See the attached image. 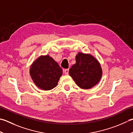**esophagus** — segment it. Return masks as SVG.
Wrapping results in <instances>:
<instances>
[{
	"label": "esophagus",
	"mask_w": 133,
	"mask_h": 133,
	"mask_svg": "<svg viewBox=\"0 0 133 133\" xmlns=\"http://www.w3.org/2000/svg\"><path fill=\"white\" fill-rule=\"evenodd\" d=\"M64 72L65 74L68 75L69 74V69H65L64 70Z\"/></svg>",
	"instance_id": "34e87169"
}]
</instances>
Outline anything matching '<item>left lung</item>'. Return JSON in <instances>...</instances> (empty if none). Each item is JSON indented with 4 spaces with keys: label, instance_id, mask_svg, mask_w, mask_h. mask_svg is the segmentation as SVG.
Instances as JSON below:
<instances>
[{
    "label": "left lung",
    "instance_id": "8db88e82",
    "mask_svg": "<svg viewBox=\"0 0 133 133\" xmlns=\"http://www.w3.org/2000/svg\"><path fill=\"white\" fill-rule=\"evenodd\" d=\"M76 63L70 69L69 73L76 84L82 89L92 88L99 82L103 71L100 64L90 54L79 52Z\"/></svg>",
    "mask_w": 133,
    "mask_h": 133
}]
</instances>
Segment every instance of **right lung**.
<instances>
[{
	"label": "right lung",
	"mask_w": 133,
	"mask_h": 133,
	"mask_svg": "<svg viewBox=\"0 0 133 133\" xmlns=\"http://www.w3.org/2000/svg\"><path fill=\"white\" fill-rule=\"evenodd\" d=\"M62 73L63 71L58 63L49 55L38 57L30 69L33 81L38 88L44 90L56 87Z\"/></svg>",
	"instance_id": "obj_1"
}]
</instances>
